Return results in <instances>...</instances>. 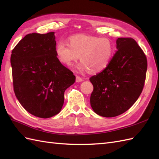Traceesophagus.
<instances>
[{
  "mask_svg": "<svg viewBox=\"0 0 159 159\" xmlns=\"http://www.w3.org/2000/svg\"><path fill=\"white\" fill-rule=\"evenodd\" d=\"M83 79H82L81 77H80L79 76H76V82L79 83V82L83 81Z\"/></svg>",
  "mask_w": 159,
  "mask_h": 159,
  "instance_id": "esophagus-1",
  "label": "esophagus"
}]
</instances>
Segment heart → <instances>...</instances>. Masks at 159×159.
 <instances>
[{
	"label": "heart",
	"mask_w": 159,
	"mask_h": 159,
	"mask_svg": "<svg viewBox=\"0 0 159 159\" xmlns=\"http://www.w3.org/2000/svg\"><path fill=\"white\" fill-rule=\"evenodd\" d=\"M69 45L59 42L55 46L57 59L63 65L71 66L79 59L77 69L96 74L109 66L114 53L113 42L107 38L76 34L68 38Z\"/></svg>",
	"instance_id": "1"
}]
</instances>
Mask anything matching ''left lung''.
I'll return each mask as SVG.
<instances>
[{
	"label": "left lung",
	"instance_id": "1",
	"mask_svg": "<svg viewBox=\"0 0 159 159\" xmlns=\"http://www.w3.org/2000/svg\"><path fill=\"white\" fill-rule=\"evenodd\" d=\"M117 52L105 70L90 77L93 86L90 104L106 117L126 112L142 92L146 77V56L134 39H117Z\"/></svg>",
	"mask_w": 159,
	"mask_h": 159
}]
</instances>
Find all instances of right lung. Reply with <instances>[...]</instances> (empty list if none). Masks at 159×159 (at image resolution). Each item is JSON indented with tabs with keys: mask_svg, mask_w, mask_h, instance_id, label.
<instances>
[{
	"mask_svg": "<svg viewBox=\"0 0 159 159\" xmlns=\"http://www.w3.org/2000/svg\"><path fill=\"white\" fill-rule=\"evenodd\" d=\"M54 34L26 35L11 56L15 95L25 110L42 118L60 112L64 92L76 80L72 71L57 59Z\"/></svg>",
	"mask_w": 159,
	"mask_h": 159,
	"instance_id": "add662e5",
	"label": "right lung"
}]
</instances>
